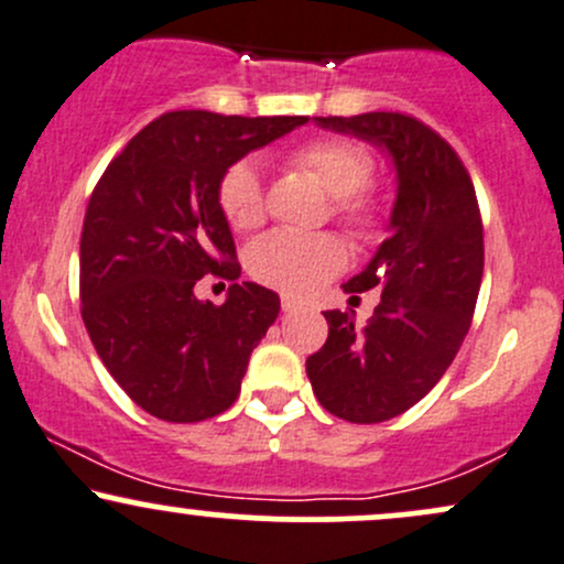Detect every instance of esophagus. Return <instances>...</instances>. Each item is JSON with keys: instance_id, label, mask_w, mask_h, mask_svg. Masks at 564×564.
Here are the masks:
<instances>
[{"instance_id": "obj_1", "label": "esophagus", "mask_w": 564, "mask_h": 564, "mask_svg": "<svg viewBox=\"0 0 564 564\" xmlns=\"http://www.w3.org/2000/svg\"><path fill=\"white\" fill-rule=\"evenodd\" d=\"M281 307H283V313H296V310H300V302H294V300H289V296H283Z\"/></svg>"}]
</instances>
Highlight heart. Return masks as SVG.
I'll return each mask as SVG.
<instances>
[{
	"label": "heart",
	"mask_w": 564,
	"mask_h": 564,
	"mask_svg": "<svg viewBox=\"0 0 564 564\" xmlns=\"http://www.w3.org/2000/svg\"><path fill=\"white\" fill-rule=\"evenodd\" d=\"M291 161L313 174L323 191L336 198V215L358 230L377 225L379 209L364 187L373 177V159L366 148L349 140H315L296 148ZM217 200L230 228L251 230L264 217L262 174L254 159L230 164L219 177ZM347 264V249L334 236L273 230L257 238L246 251V268L264 286L289 296H310L332 281Z\"/></svg>",
	"instance_id": "1"
}]
</instances>
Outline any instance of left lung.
Instances as JSON below:
<instances>
[{"label":"left lung","mask_w":564,"mask_h":564,"mask_svg":"<svg viewBox=\"0 0 564 564\" xmlns=\"http://www.w3.org/2000/svg\"><path fill=\"white\" fill-rule=\"evenodd\" d=\"M315 124L371 142L398 180L390 238L341 286L349 300L379 289L381 302L366 326H355V313H323L328 339L307 358L328 413L387 422L437 384L469 332L485 262L475 185L448 142L413 116H318Z\"/></svg>","instance_id":"8db88e82"}]
</instances>
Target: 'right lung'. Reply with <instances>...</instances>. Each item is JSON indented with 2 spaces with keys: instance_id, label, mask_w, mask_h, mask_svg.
<instances>
[{
  "instance_id": "add662e5",
  "label": "right lung",
  "mask_w": 564,
  "mask_h": 564,
  "mask_svg": "<svg viewBox=\"0 0 564 564\" xmlns=\"http://www.w3.org/2000/svg\"><path fill=\"white\" fill-rule=\"evenodd\" d=\"M302 124L307 116L172 111L102 172L79 246L82 318L102 366L151 416L191 424L236 403L281 300L238 283L217 185L246 153ZM206 272L234 281L219 308L192 294Z\"/></svg>"
}]
</instances>
